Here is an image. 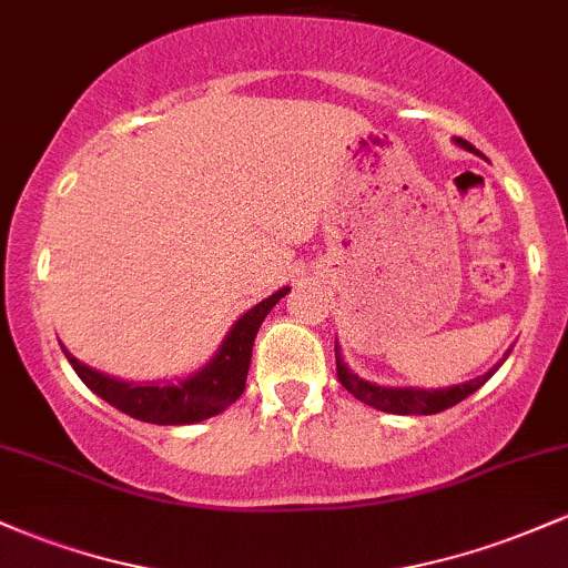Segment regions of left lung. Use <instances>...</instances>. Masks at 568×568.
Wrapping results in <instances>:
<instances>
[{
	"instance_id": "1",
	"label": "left lung",
	"mask_w": 568,
	"mask_h": 568,
	"mask_svg": "<svg viewBox=\"0 0 568 568\" xmlns=\"http://www.w3.org/2000/svg\"><path fill=\"white\" fill-rule=\"evenodd\" d=\"M456 145L464 148V151H471L475 153V145L466 140H460L456 136ZM334 355H336V377H339L342 388H347V394H353L358 402L369 404V407L379 409V413H394V415H436V413H445V409L456 407L458 402H464L466 396L475 394L477 388H483L485 383H488L490 377H494V372L501 366V361H507V355H504L501 361L494 366L490 372H485L483 377H475L469 379V383H460V385H450V388H434V390H426V388H385V385H375V383H366V379H361L358 375H353L351 369H347V364L342 361V353H339V345L334 347Z\"/></svg>"
}]
</instances>
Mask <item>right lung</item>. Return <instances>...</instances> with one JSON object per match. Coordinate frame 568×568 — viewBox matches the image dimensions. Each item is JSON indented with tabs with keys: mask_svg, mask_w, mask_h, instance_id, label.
Here are the masks:
<instances>
[{
	"mask_svg": "<svg viewBox=\"0 0 568 568\" xmlns=\"http://www.w3.org/2000/svg\"><path fill=\"white\" fill-rule=\"evenodd\" d=\"M288 291L291 288H280L277 294L247 310L226 334L210 364H204L196 375L178 379V383H126V379L108 377L91 366L80 364L72 353H67V347H61V351L93 394L121 413L142 423H155V426H189V423L207 420V417L223 413L242 396L247 369H251L255 334H258L270 310Z\"/></svg>",
	"mask_w": 568,
	"mask_h": 568,
	"instance_id": "1",
	"label": "right lung"
}]
</instances>
